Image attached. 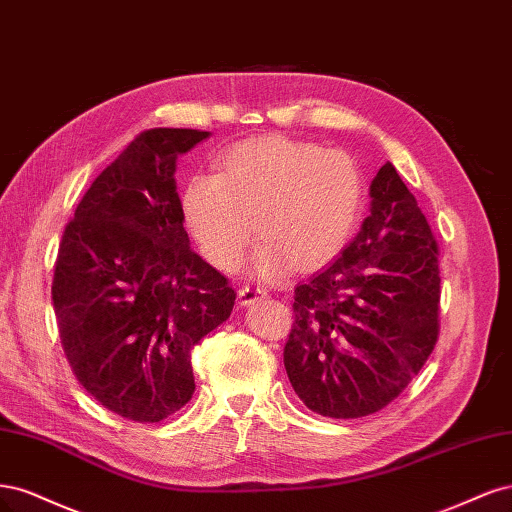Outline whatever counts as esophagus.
Segmentation results:
<instances>
[{
    "instance_id": "1",
    "label": "esophagus",
    "mask_w": 512,
    "mask_h": 512,
    "mask_svg": "<svg viewBox=\"0 0 512 512\" xmlns=\"http://www.w3.org/2000/svg\"><path fill=\"white\" fill-rule=\"evenodd\" d=\"M263 298H268V291L266 289H259V287H251L246 285L238 291V304L240 306H251Z\"/></svg>"
}]
</instances>
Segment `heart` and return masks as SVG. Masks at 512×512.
Instances as JSON below:
<instances>
[{
    "label": "heart",
    "instance_id": "obj_1",
    "mask_svg": "<svg viewBox=\"0 0 512 512\" xmlns=\"http://www.w3.org/2000/svg\"><path fill=\"white\" fill-rule=\"evenodd\" d=\"M366 200L364 174L344 151L268 136L229 146L217 174L191 176L180 219L208 263L240 266L255 232L253 272L276 278L332 259L355 232Z\"/></svg>",
    "mask_w": 512,
    "mask_h": 512
}]
</instances>
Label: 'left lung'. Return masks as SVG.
I'll return each mask as SVG.
<instances>
[{
	"instance_id": "8db88e82",
	"label": "left lung",
	"mask_w": 512,
	"mask_h": 512,
	"mask_svg": "<svg viewBox=\"0 0 512 512\" xmlns=\"http://www.w3.org/2000/svg\"><path fill=\"white\" fill-rule=\"evenodd\" d=\"M293 300L285 370L317 415H372L419 374L438 340V246L389 161L359 234Z\"/></svg>"
}]
</instances>
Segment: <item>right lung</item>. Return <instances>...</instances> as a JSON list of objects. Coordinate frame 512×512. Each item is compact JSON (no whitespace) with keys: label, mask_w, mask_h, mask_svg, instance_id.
I'll list each match as a JSON object with an SVG mask.
<instances>
[{"label":"right lung","mask_w":512,"mask_h":512,"mask_svg":"<svg viewBox=\"0 0 512 512\" xmlns=\"http://www.w3.org/2000/svg\"><path fill=\"white\" fill-rule=\"evenodd\" d=\"M210 131H142L82 195L53 278L63 353L119 417L157 423L195 391L191 351L232 315L227 278L191 251L176 159Z\"/></svg>","instance_id":"1"}]
</instances>
